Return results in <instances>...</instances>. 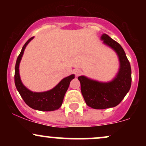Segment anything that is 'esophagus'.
Listing matches in <instances>:
<instances>
[{"mask_svg": "<svg viewBox=\"0 0 146 146\" xmlns=\"http://www.w3.org/2000/svg\"><path fill=\"white\" fill-rule=\"evenodd\" d=\"M82 73V71L80 69H76L75 71V76H79Z\"/></svg>", "mask_w": 146, "mask_h": 146, "instance_id": "1", "label": "esophagus"}]
</instances>
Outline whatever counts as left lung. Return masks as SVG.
<instances>
[{
    "label": "left lung",
    "instance_id": "1",
    "mask_svg": "<svg viewBox=\"0 0 146 146\" xmlns=\"http://www.w3.org/2000/svg\"><path fill=\"white\" fill-rule=\"evenodd\" d=\"M101 38L104 44L116 51L119 59L120 68L116 78L110 82H99L84 76L78 78L85 102L94 109H105L118 105L128 93L132 82L130 62L121 45L105 33Z\"/></svg>",
    "mask_w": 146,
    "mask_h": 146
}]
</instances>
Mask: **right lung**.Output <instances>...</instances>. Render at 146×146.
<instances>
[{"label": "right lung", "mask_w": 146, "mask_h": 146, "mask_svg": "<svg viewBox=\"0 0 146 146\" xmlns=\"http://www.w3.org/2000/svg\"><path fill=\"white\" fill-rule=\"evenodd\" d=\"M33 38H29L22 48L15 66L14 82L16 88L24 102L29 107L41 111H53L58 110L62 104L64 97L69 86L70 82L75 78L74 75L66 77L61 80L53 89L42 93H33L25 87L22 83L19 75V64L24 53L25 48L28 43Z\"/></svg>", "instance_id": "1"}]
</instances>
